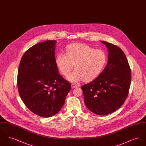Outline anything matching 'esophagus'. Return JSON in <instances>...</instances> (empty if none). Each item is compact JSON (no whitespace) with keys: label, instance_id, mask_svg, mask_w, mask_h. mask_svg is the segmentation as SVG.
<instances>
[{"label":"esophagus","instance_id":"34e87169","mask_svg":"<svg viewBox=\"0 0 146 146\" xmlns=\"http://www.w3.org/2000/svg\"><path fill=\"white\" fill-rule=\"evenodd\" d=\"M71 86H72V88H73V89H74V88H76L78 87V85H76V84H72Z\"/></svg>","mask_w":146,"mask_h":146}]
</instances>
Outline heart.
I'll list each match as a JSON object with an SVG mask.
<instances>
[{"mask_svg": "<svg viewBox=\"0 0 146 146\" xmlns=\"http://www.w3.org/2000/svg\"><path fill=\"white\" fill-rule=\"evenodd\" d=\"M66 51V54L59 52L57 55L56 63L64 76L68 74L74 64L76 70L67 77L72 83L93 80L101 74L107 62V55L104 50H96L86 44H70Z\"/></svg>", "mask_w": 146, "mask_h": 146, "instance_id": "1", "label": "heart"}]
</instances>
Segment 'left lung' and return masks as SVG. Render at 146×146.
Listing matches in <instances>:
<instances>
[{
    "label": "left lung",
    "instance_id": "left-lung-1",
    "mask_svg": "<svg viewBox=\"0 0 146 146\" xmlns=\"http://www.w3.org/2000/svg\"><path fill=\"white\" fill-rule=\"evenodd\" d=\"M108 49V61L95 80L82 86L88 108L104 115L119 109L127 97L131 81V70L124 52L111 43L101 41Z\"/></svg>",
    "mask_w": 146,
    "mask_h": 146
}]
</instances>
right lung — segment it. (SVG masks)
I'll return each mask as SVG.
<instances>
[{"label": "right lung", "mask_w": 146, "mask_h": 146, "mask_svg": "<svg viewBox=\"0 0 146 146\" xmlns=\"http://www.w3.org/2000/svg\"><path fill=\"white\" fill-rule=\"evenodd\" d=\"M56 40L36 44L21 58L17 87L21 99L33 113L42 117L61 110L71 85L58 74L56 63Z\"/></svg>", "instance_id": "right-lung-1"}]
</instances>
